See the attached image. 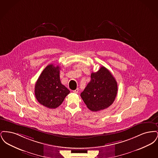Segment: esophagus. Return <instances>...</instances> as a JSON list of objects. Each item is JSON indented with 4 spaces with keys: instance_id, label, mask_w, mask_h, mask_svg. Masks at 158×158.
Returning a JSON list of instances; mask_svg holds the SVG:
<instances>
[{
    "instance_id": "esophagus-1",
    "label": "esophagus",
    "mask_w": 158,
    "mask_h": 158,
    "mask_svg": "<svg viewBox=\"0 0 158 158\" xmlns=\"http://www.w3.org/2000/svg\"><path fill=\"white\" fill-rule=\"evenodd\" d=\"M73 92L74 93L77 94V93H78V92H79V89H78V88H77V89H76L75 90H73Z\"/></svg>"
}]
</instances>
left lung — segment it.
Wrapping results in <instances>:
<instances>
[{
    "label": "left lung",
    "instance_id": "left-lung-1",
    "mask_svg": "<svg viewBox=\"0 0 158 158\" xmlns=\"http://www.w3.org/2000/svg\"><path fill=\"white\" fill-rule=\"evenodd\" d=\"M91 79L81 94V98L92 111H98L113 104L118 90L117 83L104 66L91 73Z\"/></svg>",
    "mask_w": 158,
    "mask_h": 158
}]
</instances>
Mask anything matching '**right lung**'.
Here are the masks:
<instances>
[{"instance_id": "add662e5", "label": "right lung", "mask_w": 158, "mask_h": 158, "mask_svg": "<svg viewBox=\"0 0 158 158\" xmlns=\"http://www.w3.org/2000/svg\"><path fill=\"white\" fill-rule=\"evenodd\" d=\"M34 91L38 102L50 109L60 106L70 93L60 82L59 66L53 64L43 70L35 83Z\"/></svg>"}]
</instances>
